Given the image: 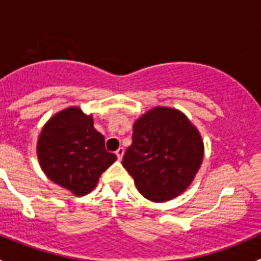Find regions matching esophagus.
<instances>
[{
  "label": "esophagus",
  "instance_id": "obj_1",
  "mask_svg": "<svg viewBox=\"0 0 261 261\" xmlns=\"http://www.w3.org/2000/svg\"><path fill=\"white\" fill-rule=\"evenodd\" d=\"M123 152H125V150H123V147H118V149L116 150V156H117V159H118V160L122 159Z\"/></svg>",
  "mask_w": 261,
  "mask_h": 261
}]
</instances>
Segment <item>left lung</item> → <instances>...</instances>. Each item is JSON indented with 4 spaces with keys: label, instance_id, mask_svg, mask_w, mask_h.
Here are the masks:
<instances>
[{
    "label": "left lung",
    "instance_id": "1",
    "mask_svg": "<svg viewBox=\"0 0 261 261\" xmlns=\"http://www.w3.org/2000/svg\"><path fill=\"white\" fill-rule=\"evenodd\" d=\"M203 159L198 130L174 109L156 107L134 123L122 165L141 194L165 202L188 188Z\"/></svg>",
    "mask_w": 261,
    "mask_h": 261
}]
</instances>
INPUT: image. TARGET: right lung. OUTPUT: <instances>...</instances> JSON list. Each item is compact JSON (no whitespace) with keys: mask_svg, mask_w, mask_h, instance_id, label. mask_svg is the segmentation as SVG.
Segmentation results:
<instances>
[{"mask_svg":"<svg viewBox=\"0 0 261 261\" xmlns=\"http://www.w3.org/2000/svg\"><path fill=\"white\" fill-rule=\"evenodd\" d=\"M38 156L46 177L75 196L96 187L99 175L116 160L92 116L70 107L51 117L38 140Z\"/></svg>","mask_w":261,"mask_h":261,"instance_id":"obj_1","label":"right lung"}]
</instances>
